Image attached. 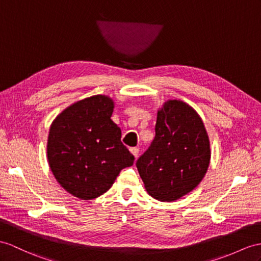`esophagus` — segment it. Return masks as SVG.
Listing matches in <instances>:
<instances>
[{"label": "esophagus", "mask_w": 261, "mask_h": 261, "mask_svg": "<svg viewBox=\"0 0 261 261\" xmlns=\"http://www.w3.org/2000/svg\"><path fill=\"white\" fill-rule=\"evenodd\" d=\"M129 151L132 152L133 156H134L135 158L138 156V151H139V150H138V148H137V147H132V148L129 149Z\"/></svg>", "instance_id": "34e87169"}]
</instances>
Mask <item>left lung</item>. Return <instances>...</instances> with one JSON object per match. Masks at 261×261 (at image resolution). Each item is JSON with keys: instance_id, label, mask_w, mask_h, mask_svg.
Segmentation results:
<instances>
[{"instance_id": "left-lung-1", "label": "left lung", "mask_w": 261, "mask_h": 261, "mask_svg": "<svg viewBox=\"0 0 261 261\" xmlns=\"http://www.w3.org/2000/svg\"><path fill=\"white\" fill-rule=\"evenodd\" d=\"M155 138L136 166L146 192L175 201L199 185L211 163V142L194 107L168 99L157 111Z\"/></svg>"}]
</instances>
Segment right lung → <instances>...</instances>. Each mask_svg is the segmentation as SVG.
I'll use <instances>...</instances> for the list:
<instances>
[{
  "instance_id": "obj_1",
  "label": "right lung",
  "mask_w": 261,
  "mask_h": 261,
  "mask_svg": "<svg viewBox=\"0 0 261 261\" xmlns=\"http://www.w3.org/2000/svg\"><path fill=\"white\" fill-rule=\"evenodd\" d=\"M114 107L112 97L94 95L66 107L50 124L48 166L57 182L80 199L106 193L120 170L134 163L111 119Z\"/></svg>"
}]
</instances>
